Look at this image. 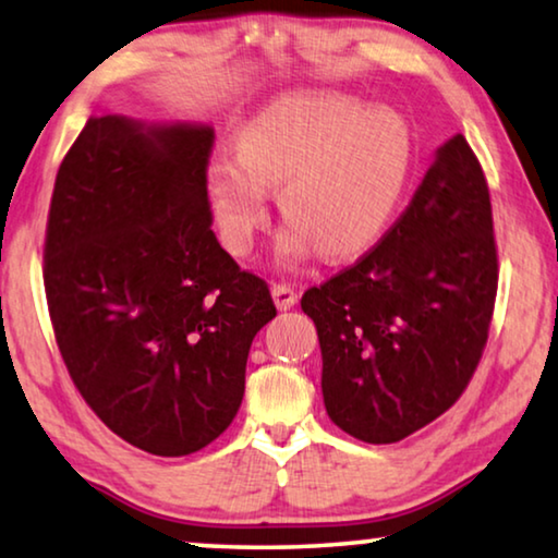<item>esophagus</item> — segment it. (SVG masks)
Here are the masks:
<instances>
[{
  "instance_id": "34e87169",
  "label": "esophagus",
  "mask_w": 558,
  "mask_h": 558,
  "mask_svg": "<svg viewBox=\"0 0 558 558\" xmlns=\"http://www.w3.org/2000/svg\"><path fill=\"white\" fill-rule=\"evenodd\" d=\"M271 296L279 310H292L296 300H300L296 289L292 284H287V281H277V284H271Z\"/></svg>"
}]
</instances>
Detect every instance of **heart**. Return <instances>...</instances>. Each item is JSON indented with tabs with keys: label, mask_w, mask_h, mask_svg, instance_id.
Returning <instances> with one entry per match:
<instances>
[{
	"label": "heart",
	"mask_w": 558,
	"mask_h": 558,
	"mask_svg": "<svg viewBox=\"0 0 558 558\" xmlns=\"http://www.w3.org/2000/svg\"><path fill=\"white\" fill-rule=\"evenodd\" d=\"M414 167V140L399 113L368 111L340 94L284 96L239 134V157L208 165V195L233 254H248L269 223V190L289 223L279 254L353 256L391 223Z\"/></svg>",
	"instance_id": "heart-1"
}]
</instances>
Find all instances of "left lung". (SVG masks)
<instances>
[{
    "label": "left lung",
    "mask_w": 558,
    "mask_h": 558,
    "mask_svg": "<svg viewBox=\"0 0 558 558\" xmlns=\"http://www.w3.org/2000/svg\"><path fill=\"white\" fill-rule=\"evenodd\" d=\"M498 271L490 190L457 134L376 246L302 296L332 422L391 445L452 409L487 345Z\"/></svg>",
    "instance_id": "1"
}]
</instances>
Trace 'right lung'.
<instances>
[{"mask_svg": "<svg viewBox=\"0 0 558 558\" xmlns=\"http://www.w3.org/2000/svg\"><path fill=\"white\" fill-rule=\"evenodd\" d=\"M208 126L88 119L60 162L45 228L52 332L83 401L157 457L233 422L269 284L213 233Z\"/></svg>", "mask_w": 558, "mask_h": 558, "instance_id": "1", "label": "right lung"}]
</instances>
